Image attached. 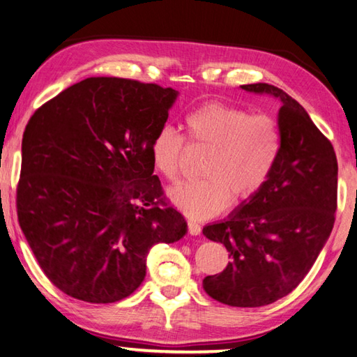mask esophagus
Instances as JSON below:
<instances>
[{
  "label": "esophagus",
  "instance_id": "obj_1",
  "mask_svg": "<svg viewBox=\"0 0 357 357\" xmlns=\"http://www.w3.org/2000/svg\"><path fill=\"white\" fill-rule=\"evenodd\" d=\"M187 226H188V232H190V235H199L201 234V226L198 225V222H195V221H188L187 222Z\"/></svg>",
  "mask_w": 357,
  "mask_h": 357
}]
</instances>
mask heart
<instances>
[{
	"label": "heart",
	"mask_w": 357,
	"mask_h": 357,
	"mask_svg": "<svg viewBox=\"0 0 357 357\" xmlns=\"http://www.w3.org/2000/svg\"><path fill=\"white\" fill-rule=\"evenodd\" d=\"M187 137L193 145L211 149L199 181L181 183L170 199L187 216L204 220L230 204L255 198L266 185L282 151V128L274 116L222 102H207L185 116ZM185 139L169 125L160 127L150 142L155 169L176 181Z\"/></svg>",
	"instance_id": "1"
}]
</instances>
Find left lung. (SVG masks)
<instances>
[{"label":"left lung","mask_w":357,"mask_h":357,"mask_svg":"<svg viewBox=\"0 0 357 357\" xmlns=\"http://www.w3.org/2000/svg\"><path fill=\"white\" fill-rule=\"evenodd\" d=\"M241 88L282 100V151L255 198L202 229L230 258L202 288L225 305L257 308L294 291L317 260L336 220L337 159L330 139L283 89L268 83Z\"/></svg>","instance_id":"obj_1"}]
</instances>
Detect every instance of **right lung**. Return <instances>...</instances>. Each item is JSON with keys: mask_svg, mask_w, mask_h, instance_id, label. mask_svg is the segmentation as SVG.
<instances>
[{"mask_svg": "<svg viewBox=\"0 0 357 357\" xmlns=\"http://www.w3.org/2000/svg\"><path fill=\"white\" fill-rule=\"evenodd\" d=\"M176 96L156 83L89 77L27 122L18 222L45 275L69 297H128L144 282L149 250L185 235L150 156Z\"/></svg>", "mask_w": 357, "mask_h": 357, "instance_id": "obj_1", "label": "right lung"}]
</instances>
